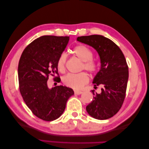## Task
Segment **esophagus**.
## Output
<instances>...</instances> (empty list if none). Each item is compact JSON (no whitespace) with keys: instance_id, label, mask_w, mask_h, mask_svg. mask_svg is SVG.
<instances>
[{"instance_id":"34e87169","label":"esophagus","mask_w":149,"mask_h":149,"mask_svg":"<svg viewBox=\"0 0 149 149\" xmlns=\"http://www.w3.org/2000/svg\"><path fill=\"white\" fill-rule=\"evenodd\" d=\"M82 93V91H74V94H77V95H80Z\"/></svg>"}]
</instances>
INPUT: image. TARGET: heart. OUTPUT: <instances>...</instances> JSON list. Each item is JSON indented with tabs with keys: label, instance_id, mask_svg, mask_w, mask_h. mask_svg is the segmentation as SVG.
Listing matches in <instances>:
<instances>
[{
	"label": "heart",
	"instance_id": "obj_1",
	"mask_svg": "<svg viewBox=\"0 0 149 149\" xmlns=\"http://www.w3.org/2000/svg\"><path fill=\"white\" fill-rule=\"evenodd\" d=\"M72 52L77 57L83 61L82 69H84L91 73H94L97 69V64L92 59L93 53L91 49L84 45H79L74 47ZM67 53H63L59 56L57 61V68L60 72L65 70L67 63ZM89 80L88 76L86 73L80 72L78 74H67L63 78V82L65 86L72 88L73 89H80L86 84Z\"/></svg>",
	"mask_w": 149,
	"mask_h": 149
}]
</instances>
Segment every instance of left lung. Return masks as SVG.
I'll list each match as a JSON object with an SVG mask.
<instances>
[{
    "label": "left lung",
    "instance_id": "left-lung-1",
    "mask_svg": "<svg viewBox=\"0 0 149 149\" xmlns=\"http://www.w3.org/2000/svg\"><path fill=\"white\" fill-rule=\"evenodd\" d=\"M77 41L96 49L101 67L94 78V88L101 87L97 94L92 91L94 100L86 106L92 118L104 120L113 117L122 106L129 78L128 66L121 50L113 41L100 35L78 37Z\"/></svg>",
    "mask_w": 149,
    "mask_h": 149
}]
</instances>
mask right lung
Instances as JSON below:
<instances>
[{"label":"right lung","mask_w":149,"mask_h":149,"mask_svg":"<svg viewBox=\"0 0 149 149\" xmlns=\"http://www.w3.org/2000/svg\"><path fill=\"white\" fill-rule=\"evenodd\" d=\"M69 41L68 36H41L27 46L19 58V92L29 109L44 121L59 118L68 99L74 94L69 87L57 86L49 88L47 86L49 75L58 74V58ZM54 79L58 82V77Z\"/></svg>","instance_id":"obj_1"}]
</instances>
